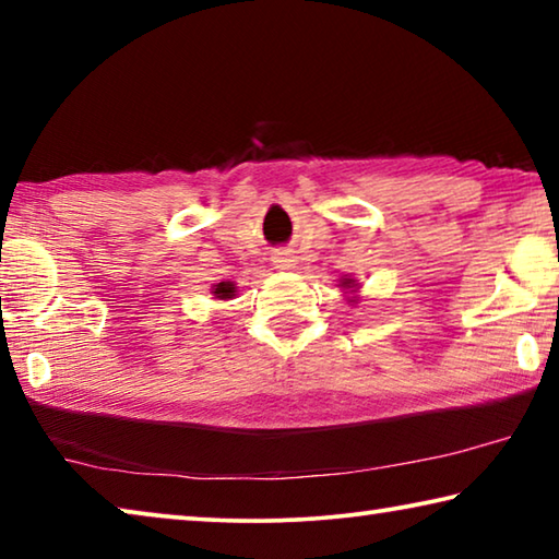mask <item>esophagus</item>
Wrapping results in <instances>:
<instances>
[{
  "label": "esophagus",
  "mask_w": 559,
  "mask_h": 559,
  "mask_svg": "<svg viewBox=\"0 0 559 559\" xmlns=\"http://www.w3.org/2000/svg\"><path fill=\"white\" fill-rule=\"evenodd\" d=\"M271 261H273V266L276 269H281V271H290V269H296V253H293L290 249H278V251H273V257H271Z\"/></svg>",
  "instance_id": "1"
}]
</instances>
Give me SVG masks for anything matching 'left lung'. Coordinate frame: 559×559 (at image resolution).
I'll return each instance as SVG.
<instances>
[{"label": "left lung", "mask_w": 559, "mask_h": 559, "mask_svg": "<svg viewBox=\"0 0 559 559\" xmlns=\"http://www.w3.org/2000/svg\"><path fill=\"white\" fill-rule=\"evenodd\" d=\"M345 283H349V278H347V281H345Z\"/></svg>", "instance_id": "left-lung-1"}]
</instances>
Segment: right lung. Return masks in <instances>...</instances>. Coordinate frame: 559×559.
<instances>
[{"label": "right lung", "mask_w": 559, "mask_h": 559, "mask_svg": "<svg viewBox=\"0 0 559 559\" xmlns=\"http://www.w3.org/2000/svg\"><path fill=\"white\" fill-rule=\"evenodd\" d=\"M216 298H231L234 296V283H219V286L214 288Z\"/></svg>", "instance_id": "add662e5"}]
</instances>
